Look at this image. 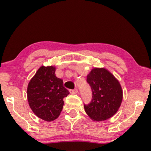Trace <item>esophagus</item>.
Instances as JSON below:
<instances>
[{
  "label": "esophagus",
  "instance_id": "1",
  "mask_svg": "<svg viewBox=\"0 0 151 151\" xmlns=\"http://www.w3.org/2000/svg\"><path fill=\"white\" fill-rule=\"evenodd\" d=\"M69 92L71 93H76L78 92V89L77 88H76V89H70L69 90Z\"/></svg>",
  "mask_w": 151,
  "mask_h": 151
}]
</instances>
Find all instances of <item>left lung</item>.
<instances>
[{"instance_id": "8db88e82", "label": "left lung", "mask_w": 151, "mask_h": 151, "mask_svg": "<svg viewBox=\"0 0 151 151\" xmlns=\"http://www.w3.org/2000/svg\"><path fill=\"white\" fill-rule=\"evenodd\" d=\"M86 81L92 90V100L84 104V110L93 121H104L113 116L120 106L123 91L118 80L104 68H94Z\"/></svg>"}]
</instances>
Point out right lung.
<instances>
[{
    "label": "right lung",
    "mask_w": 151,
    "mask_h": 151,
    "mask_svg": "<svg viewBox=\"0 0 151 151\" xmlns=\"http://www.w3.org/2000/svg\"><path fill=\"white\" fill-rule=\"evenodd\" d=\"M55 67L42 66L29 82L27 100L34 114L45 121L57 119L63 110V98L69 94L63 80L57 78Z\"/></svg>",
    "instance_id": "right-lung-1"
}]
</instances>
